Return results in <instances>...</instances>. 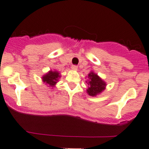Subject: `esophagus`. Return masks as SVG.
<instances>
[{
  "label": "esophagus",
  "instance_id": "34e87169",
  "mask_svg": "<svg viewBox=\"0 0 149 149\" xmlns=\"http://www.w3.org/2000/svg\"><path fill=\"white\" fill-rule=\"evenodd\" d=\"M71 69L73 70H77L78 66H77V65H72V66H71Z\"/></svg>",
  "mask_w": 149,
  "mask_h": 149
}]
</instances>
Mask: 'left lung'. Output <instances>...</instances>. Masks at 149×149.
I'll return each instance as SVG.
<instances>
[{
    "instance_id": "8db88e82",
    "label": "left lung",
    "mask_w": 149,
    "mask_h": 149,
    "mask_svg": "<svg viewBox=\"0 0 149 149\" xmlns=\"http://www.w3.org/2000/svg\"><path fill=\"white\" fill-rule=\"evenodd\" d=\"M88 81H86L88 86L86 92L91 96H96L106 89V82L93 71H91L88 74Z\"/></svg>"
}]
</instances>
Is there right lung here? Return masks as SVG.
Returning a JSON list of instances; mask_svg holds the SVG:
<instances>
[{
    "mask_svg": "<svg viewBox=\"0 0 149 149\" xmlns=\"http://www.w3.org/2000/svg\"><path fill=\"white\" fill-rule=\"evenodd\" d=\"M61 73L57 70H50L48 73H46V74L42 76L41 79L42 81L47 84L48 87L53 88L56 86V84L58 82V80L61 78Z\"/></svg>",
    "mask_w": 149,
    "mask_h": 149,
    "instance_id": "right-lung-1",
    "label": "right lung"
}]
</instances>
